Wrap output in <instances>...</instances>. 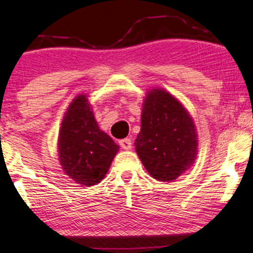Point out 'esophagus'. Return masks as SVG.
<instances>
[{"mask_svg": "<svg viewBox=\"0 0 253 253\" xmlns=\"http://www.w3.org/2000/svg\"><path fill=\"white\" fill-rule=\"evenodd\" d=\"M119 143H120V146L123 147L124 150H130V149H132V140H130V139H128V138L123 139V140H120Z\"/></svg>", "mask_w": 253, "mask_h": 253, "instance_id": "1", "label": "esophagus"}]
</instances>
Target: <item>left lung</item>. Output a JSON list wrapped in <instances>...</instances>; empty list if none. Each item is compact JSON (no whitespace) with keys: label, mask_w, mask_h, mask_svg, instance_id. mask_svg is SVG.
<instances>
[{"label":"left lung","mask_w":253,"mask_h":253,"mask_svg":"<svg viewBox=\"0 0 253 253\" xmlns=\"http://www.w3.org/2000/svg\"><path fill=\"white\" fill-rule=\"evenodd\" d=\"M135 150L153 178L170 182L195 161L197 140L190 115L165 90L147 92Z\"/></svg>","instance_id":"1"}]
</instances>
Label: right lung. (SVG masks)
Here are the masks:
<instances>
[{"label": "right lung", "mask_w": 253, "mask_h": 253, "mask_svg": "<svg viewBox=\"0 0 253 253\" xmlns=\"http://www.w3.org/2000/svg\"><path fill=\"white\" fill-rule=\"evenodd\" d=\"M59 161L74 181L90 187L102 181L119 145L98 128L86 96L72 101L60 127Z\"/></svg>", "instance_id": "1"}]
</instances>
